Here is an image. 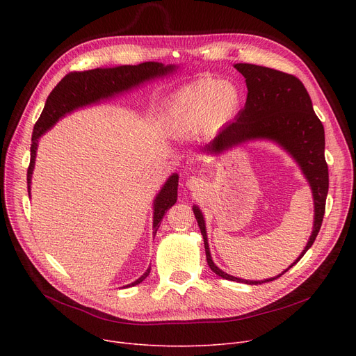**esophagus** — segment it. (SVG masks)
Wrapping results in <instances>:
<instances>
[{
	"mask_svg": "<svg viewBox=\"0 0 356 356\" xmlns=\"http://www.w3.org/2000/svg\"><path fill=\"white\" fill-rule=\"evenodd\" d=\"M203 184H204L203 180L200 177H197V176H191V177H188V180H186V186H188V188L191 191H193V192H196L200 188H203Z\"/></svg>",
	"mask_w": 356,
	"mask_h": 356,
	"instance_id": "34e87169",
	"label": "esophagus"
}]
</instances>
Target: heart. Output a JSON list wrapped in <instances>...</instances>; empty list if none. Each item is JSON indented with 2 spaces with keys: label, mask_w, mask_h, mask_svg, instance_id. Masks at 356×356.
Returning a JSON list of instances; mask_svg holds the SVG:
<instances>
[{
  "label": "heart",
  "mask_w": 356,
  "mask_h": 356,
  "mask_svg": "<svg viewBox=\"0 0 356 356\" xmlns=\"http://www.w3.org/2000/svg\"><path fill=\"white\" fill-rule=\"evenodd\" d=\"M241 93L231 82L202 78L175 93L167 106L165 131L173 137L189 136L200 127L213 129L231 117Z\"/></svg>",
  "instance_id": "obj_1"
}]
</instances>
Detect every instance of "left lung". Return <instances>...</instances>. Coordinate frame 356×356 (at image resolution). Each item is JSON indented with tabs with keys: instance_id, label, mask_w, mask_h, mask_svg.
<instances>
[{
	"instance_id": "1",
	"label": "left lung",
	"mask_w": 356,
	"mask_h": 356,
	"mask_svg": "<svg viewBox=\"0 0 356 356\" xmlns=\"http://www.w3.org/2000/svg\"><path fill=\"white\" fill-rule=\"evenodd\" d=\"M235 69L245 78L247 82L248 95L245 106L238 112V117L234 122H229L219 131L204 152L222 153L223 149L245 141L271 140L282 145L300 165L312 188L314 220L307 245L286 270L289 271L313 245L323 222L329 189L323 124L314 114L312 99L305 85L293 74L250 63H236ZM193 213L203 235L208 266L219 277L252 286L273 282L286 273L283 271L277 277L261 280V282H252V280L238 278L222 271L212 261L203 215L197 207H193Z\"/></svg>"
}]
</instances>
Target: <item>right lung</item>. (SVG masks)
<instances>
[{"mask_svg":"<svg viewBox=\"0 0 356 356\" xmlns=\"http://www.w3.org/2000/svg\"><path fill=\"white\" fill-rule=\"evenodd\" d=\"M176 70V66L168 65L164 66L159 62H145L140 65H124L117 67H98L92 70L83 72H70L66 76L54 86L50 92V95L46 99L44 108L40 118L34 124L33 136H31V147H30V165L27 170V189L30 196V184H31V175L35 161V152L39 138L50 129L56 122L62 117H65L69 112L90 105L97 104L102 99H108L111 97L117 95V93L125 92L131 88L140 86L141 83L165 76L167 73H172ZM177 186H179V176L175 173L167 179L161 191L154 199V215H153V234L156 235L160 223L163 220L164 213L167 209H170L177 200ZM149 274L148 270L138 278L134 283L128 284L127 287H133L144 282L145 277Z\"/></svg>","mask_w":356,"mask_h":356,"instance_id":"right-lung-1","label":"right lung"}]
</instances>
